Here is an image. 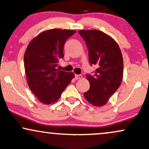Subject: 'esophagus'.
<instances>
[{"label": "esophagus", "instance_id": "34e87169", "mask_svg": "<svg viewBox=\"0 0 149 149\" xmlns=\"http://www.w3.org/2000/svg\"><path fill=\"white\" fill-rule=\"evenodd\" d=\"M83 78L82 75H76V76H75V78H76V80L81 79V78Z\"/></svg>", "mask_w": 149, "mask_h": 149}]
</instances>
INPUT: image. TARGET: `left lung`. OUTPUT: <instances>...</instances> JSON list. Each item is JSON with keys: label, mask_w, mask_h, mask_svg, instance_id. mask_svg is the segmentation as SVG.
Listing matches in <instances>:
<instances>
[{"label": "left lung", "mask_w": 149, "mask_h": 149, "mask_svg": "<svg viewBox=\"0 0 149 149\" xmlns=\"http://www.w3.org/2000/svg\"><path fill=\"white\" fill-rule=\"evenodd\" d=\"M78 33L87 45L90 63L97 67L93 76L86 74L90 89L84 97L91 104L100 107L107 103L122 82V52L117 42L102 31L81 30Z\"/></svg>", "instance_id": "1"}]
</instances>
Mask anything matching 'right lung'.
I'll list each match as a JSON object with an SVG mask.
<instances>
[{
  "label": "right lung",
  "instance_id": "add662e5",
  "mask_svg": "<svg viewBox=\"0 0 149 149\" xmlns=\"http://www.w3.org/2000/svg\"><path fill=\"white\" fill-rule=\"evenodd\" d=\"M76 32L70 29L45 31L29 42L24 55L27 81L32 92L40 102L54 103L61 97L74 77L73 72L57 69L63 58L66 40Z\"/></svg>",
  "mask_w": 149,
  "mask_h": 149
}]
</instances>
